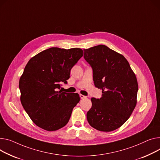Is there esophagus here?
<instances>
[{
	"label": "esophagus",
	"mask_w": 160,
	"mask_h": 160,
	"mask_svg": "<svg viewBox=\"0 0 160 160\" xmlns=\"http://www.w3.org/2000/svg\"><path fill=\"white\" fill-rule=\"evenodd\" d=\"M80 98H81V99H83V98H86V96H84V95H83V94H80Z\"/></svg>",
	"instance_id": "1"
}]
</instances>
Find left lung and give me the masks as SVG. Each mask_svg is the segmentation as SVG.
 Segmentation results:
<instances>
[{
    "mask_svg": "<svg viewBox=\"0 0 160 160\" xmlns=\"http://www.w3.org/2000/svg\"><path fill=\"white\" fill-rule=\"evenodd\" d=\"M83 57L91 66L100 98H92L87 112L89 125L100 131L110 132L129 119L136 105L138 85L126 58L104 45L83 49Z\"/></svg>",
    "mask_w": 160,
    "mask_h": 160,
    "instance_id": "left-lung-1",
    "label": "left lung"
}]
</instances>
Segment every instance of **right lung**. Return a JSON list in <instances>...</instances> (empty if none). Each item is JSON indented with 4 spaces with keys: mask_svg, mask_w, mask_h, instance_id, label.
Returning a JSON list of instances; mask_svg holds the SVG:
<instances>
[{
    "mask_svg": "<svg viewBox=\"0 0 160 160\" xmlns=\"http://www.w3.org/2000/svg\"><path fill=\"white\" fill-rule=\"evenodd\" d=\"M82 56L80 48H51L28 62L19 81L20 101L31 120L40 128L54 131L68 123L80 97L60 89L62 82L68 83L71 68Z\"/></svg>",
    "mask_w": 160,
    "mask_h": 160,
    "instance_id": "obj_1",
    "label": "right lung"
}]
</instances>
